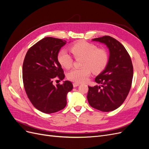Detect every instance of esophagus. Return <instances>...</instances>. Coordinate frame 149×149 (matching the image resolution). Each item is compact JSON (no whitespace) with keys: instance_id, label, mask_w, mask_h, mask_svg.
Listing matches in <instances>:
<instances>
[{"instance_id":"34e87169","label":"esophagus","mask_w":149,"mask_h":149,"mask_svg":"<svg viewBox=\"0 0 149 149\" xmlns=\"http://www.w3.org/2000/svg\"><path fill=\"white\" fill-rule=\"evenodd\" d=\"M79 85V83H73V87H74V88H76V87L78 86Z\"/></svg>"}]
</instances>
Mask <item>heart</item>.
<instances>
[{
	"instance_id": "b5f03b06",
	"label": "heart",
	"mask_w": 149,
	"mask_h": 149,
	"mask_svg": "<svg viewBox=\"0 0 149 149\" xmlns=\"http://www.w3.org/2000/svg\"><path fill=\"white\" fill-rule=\"evenodd\" d=\"M70 50L75 58H82L81 66L80 69H73L67 74L70 80L76 83L85 81L91 73H100L106 66L109 56L105 49L97 48L93 43L80 41L70 47ZM58 61L65 68L69 69L73 66L72 56L65 49H62L58 53Z\"/></svg>"
}]
</instances>
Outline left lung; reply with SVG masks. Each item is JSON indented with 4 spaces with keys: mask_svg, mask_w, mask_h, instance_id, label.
<instances>
[{
    "mask_svg": "<svg viewBox=\"0 0 149 149\" xmlns=\"http://www.w3.org/2000/svg\"><path fill=\"white\" fill-rule=\"evenodd\" d=\"M106 45L109 49L107 64L95 78L100 84L88 86L89 105L103 112L114 111L120 106L131 88L133 66L128 52L118 40L109 36L92 40Z\"/></svg>",
    "mask_w": 149,
    "mask_h": 149,
    "instance_id": "8db88e82",
    "label": "left lung"
}]
</instances>
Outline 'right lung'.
Returning a JSON list of instances; mask_svg holds the SVG:
<instances>
[{
	"instance_id": "obj_1",
	"label": "right lung",
	"mask_w": 149,
	"mask_h": 149,
	"mask_svg": "<svg viewBox=\"0 0 149 149\" xmlns=\"http://www.w3.org/2000/svg\"><path fill=\"white\" fill-rule=\"evenodd\" d=\"M66 41L45 37L26 53L22 68L23 82L27 96L35 108L46 114L59 111L66 105V96L73 89L70 81L54 86L53 79L65 78L58 61V53Z\"/></svg>"
}]
</instances>
